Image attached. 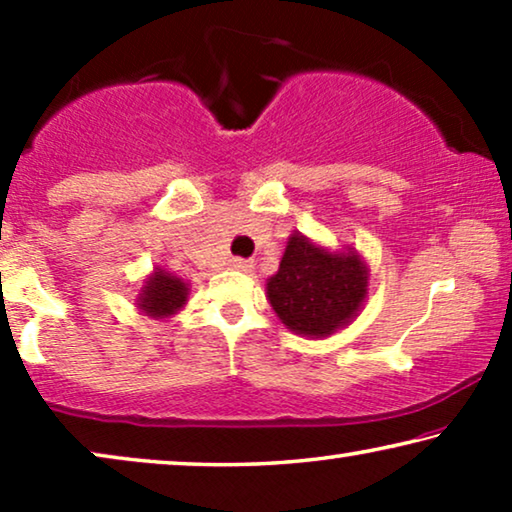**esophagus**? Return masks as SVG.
<instances>
[{"label": "esophagus", "instance_id": "obj_1", "mask_svg": "<svg viewBox=\"0 0 512 512\" xmlns=\"http://www.w3.org/2000/svg\"><path fill=\"white\" fill-rule=\"evenodd\" d=\"M228 263H230V268H233V270H240V272H249L251 268H254V263L247 261V258H240V256L230 258Z\"/></svg>", "mask_w": 512, "mask_h": 512}]
</instances>
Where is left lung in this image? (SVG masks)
Segmentation results:
<instances>
[{"label": "left lung", "instance_id": "8db88e82", "mask_svg": "<svg viewBox=\"0 0 512 512\" xmlns=\"http://www.w3.org/2000/svg\"><path fill=\"white\" fill-rule=\"evenodd\" d=\"M265 291L286 328L307 338H328L361 312L368 268L352 249L328 251L293 233Z\"/></svg>", "mask_w": 512, "mask_h": 512}]
</instances>
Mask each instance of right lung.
I'll list each match as a JSON object with an SVG mask.
<instances>
[{"label":"right lung","mask_w":512,"mask_h":512,"mask_svg":"<svg viewBox=\"0 0 512 512\" xmlns=\"http://www.w3.org/2000/svg\"><path fill=\"white\" fill-rule=\"evenodd\" d=\"M188 300V284L177 275L156 268V272L146 279L142 293L137 298V307L146 317L167 319L177 314Z\"/></svg>","instance_id":"obj_1"}]
</instances>
